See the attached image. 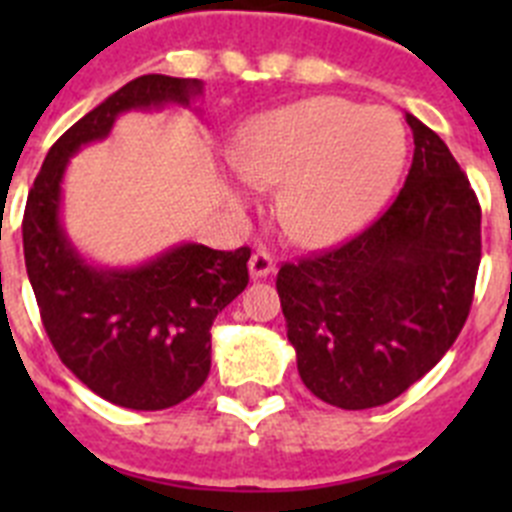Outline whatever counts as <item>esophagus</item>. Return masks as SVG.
Masks as SVG:
<instances>
[{
	"label": "esophagus",
	"mask_w": 512,
	"mask_h": 512,
	"mask_svg": "<svg viewBox=\"0 0 512 512\" xmlns=\"http://www.w3.org/2000/svg\"><path fill=\"white\" fill-rule=\"evenodd\" d=\"M248 271H251V279H266L274 274V259L266 251H256L248 259Z\"/></svg>",
	"instance_id": "esophagus-1"
}]
</instances>
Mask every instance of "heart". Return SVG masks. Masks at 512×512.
I'll list each match as a JSON object with an SVG mask.
<instances>
[{"mask_svg":"<svg viewBox=\"0 0 512 512\" xmlns=\"http://www.w3.org/2000/svg\"><path fill=\"white\" fill-rule=\"evenodd\" d=\"M405 128L395 112L312 97L259 115L233 148L251 184H277V212L302 246H328L369 220L395 187Z\"/></svg>","mask_w":512,"mask_h":512,"instance_id":"heart-1","label":"heart"}]
</instances>
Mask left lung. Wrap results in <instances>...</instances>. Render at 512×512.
I'll return each instance as SVG.
<instances>
[{"mask_svg":"<svg viewBox=\"0 0 512 512\" xmlns=\"http://www.w3.org/2000/svg\"><path fill=\"white\" fill-rule=\"evenodd\" d=\"M413 164L364 233L297 264L277 292L297 372L343 410L387 405L431 372L467 323L482 210L449 146L413 115Z\"/></svg>","mask_w":512,"mask_h":512,"instance_id":"1","label":"left lung"}]
</instances>
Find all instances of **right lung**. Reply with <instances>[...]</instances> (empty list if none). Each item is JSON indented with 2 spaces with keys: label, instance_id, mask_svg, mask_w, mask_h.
<instances>
[{
  "label": "right lung",
  "instance_id": "add662e5",
  "mask_svg": "<svg viewBox=\"0 0 512 512\" xmlns=\"http://www.w3.org/2000/svg\"><path fill=\"white\" fill-rule=\"evenodd\" d=\"M200 79L146 74L97 104L56 140L27 194V277L58 359L102 400L130 410L174 408L210 374V328L248 284L246 246L182 243L133 269L89 264L61 225V182L81 146L110 135L122 112L189 107Z\"/></svg>",
  "mask_w": 512,
  "mask_h": 512
}]
</instances>
